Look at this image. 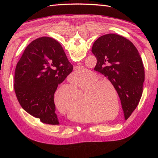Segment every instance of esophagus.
<instances>
[{
    "instance_id": "1",
    "label": "esophagus",
    "mask_w": 158,
    "mask_h": 158,
    "mask_svg": "<svg viewBox=\"0 0 158 158\" xmlns=\"http://www.w3.org/2000/svg\"><path fill=\"white\" fill-rule=\"evenodd\" d=\"M78 65H80V63H78Z\"/></svg>"
}]
</instances>
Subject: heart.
Instances as JSON below:
<instances>
[{
	"label": "heart",
	"instance_id": "1",
	"mask_svg": "<svg viewBox=\"0 0 158 158\" xmlns=\"http://www.w3.org/2000/svg\"><path fill=\"white\" fill-rule=\"evenodd\" d=\"M82 76L77 78L72 77L70 80V85L76 89L83 90L78 100V103L76 107H84L88 113L97 117H102L99 118L101 121L111 119L118 112L119 98L117 95L112 94L115 91L114 84L107 79H99L100 76L95 72L83 68H79L74 72V76ZM76 98V93L73 89L69 88H62L56 91L55 95V102L60 109L67 111L73 107ZM81 101L80 102L79 101ZM117 109H115V102ZM75 117L79 121L89 122V117L85 114L75 111Z\"/></svg>",
	"mask_w": 158,
	"mask_h": 158
}]
</instances>
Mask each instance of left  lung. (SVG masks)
<instances>
[{
    "instance_id": "1",
    "label": "left lung",
    "mask_w": 158,
    "mask_h": 158,
    "mask_svg": "<svg viewBox=\"0 0 158 158\" xmlns=\"http://www.w3.org/2000/svg\"><path fill=\"white\" fill-rule=\"evenodd\" d=\"M92 52L97 59L94 70L114 84L127 119L136 108L143 92L144 69L139 52L131 41L114 33L99 37Z\"/></svg>"
}]
</instances>
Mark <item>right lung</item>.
<instances>
[{"instance_id":"add662e5","label":"right lung","mask_w":158,"mask_h":158,"mask_svg":"<svg viewBox=\"0 0 158 158\" xmlns=\"http://www.w3.org/2000/svg\"><path fill=\"white\" fill-rule=\"evenodd\" d=\"M73 69L58 41L49 37L33 41L15 70L14 91L22 107L42 123L59 125L54 94Z\"/></svg>"}]
</instances>
